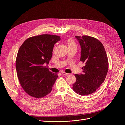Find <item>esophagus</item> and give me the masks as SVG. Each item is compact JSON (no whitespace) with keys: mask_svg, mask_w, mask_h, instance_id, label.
I'll return each instance as SVG.
<instances>
[{"mask_svg":"<svg viewBox=\"0 0 125 125\" xmlns=\"http://www.w3.org/2000/svg\"><path fill=\"white\" fill-rule=\"evenodd\" d=\"M61 73H62V75H64V76H67V75H69L68 73H66V72H62Z\"/></svg>","mask_w":125,"mask_h":125,"instance_id":"34e87169","label":"esophagus"}]
</instances>
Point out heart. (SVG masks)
<instances>
[{
    "instance_id": "heart-1",
    "label": "heart",
    "mask_w": 125,
    "mask_h": 125,
    "mask_svg": "<svg viewBox=\"0 0 125 125\" xmlns=\"http://www.w3.org/2000/svg\"><path fill=\"white\" fill-rule=\"evenodd\" d=\"M67 44L68 46V47H72V46H76V44L74 41L72 39L69 38L67 40Z\"/></svg>"
}]
</instances>
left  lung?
<instances>
[{"label": "left lung", "instance_id": "8db88e82", "mask_svg": "<svg viewBox=\"0 0 125 125\" xmlns=\"http://www.w3.org/2000/svg\"><path fill=\"white\" fill-rule=\"evenodd\" d=\"M81 47L80 61L85 65L83 74H75L76 82L73 90L81 95L91 94L104 81L108 70V60L102 43L95 38L76 36Z\"/></svg>", "mask_w": 125, "mask_h": 125}]
</instances>
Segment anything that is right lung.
<instances>
[{
    "label": "right lung",
    "mask_w": 125,
    "mask_h": 125,
    "mask_svg": "<svg viewBox=\"0 0 125 125\" xmlns=\"http://www.w3.org/2000/svg\"><path fill=\"white\" fill-rule=\"evenodd\" d=\"M58 35L41 34L27 39L19 48L16 60L17 76L24 91L35 98H42L52 91L58 78L45 66L52 56Z\"/></svg>",
    "instance_id": "right-lung-1"
}]
</instances>
